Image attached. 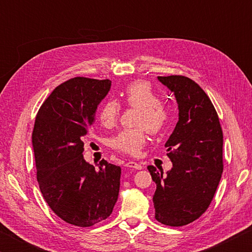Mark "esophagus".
I'll use <instances>...</instances> for the list:
<instances>
[{
    "mask_svg": "<svg viewBox=\"0 0 252 252\" xmlns=\"http://www.w3.org/2000/svg\"><path fill=\"white\" fill-rule=\"evenodd\" d=\"M126 167L131 168V169H135V170H141L143 167L140 163H136V162L133 161H129L126 163Z\"/></svg>",
    "mask_w": 252,
    "mask_h": 252,
    "instance_id": "esophagus-1",
    "label": "esophagus"
}]
</instances>
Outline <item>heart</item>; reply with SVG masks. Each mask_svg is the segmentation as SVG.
<instances>
[{
    "label": "heart",
    "mask_w": 252,
    "mask_h": 252,
    "mask_svg": "<svg viewBox=\"0 0 252 252\" xmlns=\"http://www.w3.org/2000/svg\"><path fill=\"white\" fill-rule=\"evenodd\" d=\"M121 95L127 106L139 108L135 125L141 126L120 131L110 140V146L117 151L136 156L147 142L146 127L152 134L161 133L168 125L169 112L160 103L159 96L152 90L151 85L144 81H134L126 85ZM120 112L121 105L119 102L108 100L101 105L99 119L102 125L111 126L118 121Z\"/></svg>",
    "instance_id": "1"
}]
</instances>
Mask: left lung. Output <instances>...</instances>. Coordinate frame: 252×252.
I'll list each match as a JSON object with an SVG mask.
<instances>
[{
  "mask_svg": "<svg viewBox=\"0 0 252 252\" xmlns=\"http://www.w3.org/2000/svg\"><path fill=\"white\" fill-rule=\"evenodd\" d=\"M176 96L179 121L165 142L172 169L149 165L157 190L156 219L170 227L189 224L210 206L223 171V135L217 111L199 84L187 76H158Z\"/></svg>",
  "mask_w": 252,
  "mask_h": 252,
  "instance_id": "8db88e82",
  "label": "left lung"
}]
</instances>
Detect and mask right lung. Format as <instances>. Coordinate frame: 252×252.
<instances>
[{
  "mask_svg": "<svg viewBox=\"0 0 252 252\" xmlns=\"http://www.w3.org/2000/svg\"><path fill=\"white\" fill-rule=\"evenodd\" d=\"M110 80L76 76L60 84L41 105L32 133L36 179L52 211L76 227H91L112 213L121 168L105 160L95 169L83 158V140Z\"/></svg>",
  "mask_w": 252,
  "mask_h": 252,
  "instance_id": "1",
  "label": "right lung"
}]
</instances>
